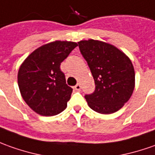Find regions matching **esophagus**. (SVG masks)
I'll use <instances>...</instances> for the list:
<instances>
[{
    "mask_svg": "<svg viewBox=\"0 0 155 155\" xmlns=\"http://www.w3.org/2000/svg\"><path fill=\"white\" fill-rule=\"evenodd\" d=\"M74 89H75L76 91H80V90L81 89V85H80V84L78 83L77 85H76V86H74Z\"/></svg>",
    "mask_w": 155,
    "mask_h": 155,
    "instance_id": "34e87169",
    "label": "esophagus"
}]
</instances>
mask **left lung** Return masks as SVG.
<instances>
[{
  "label": "left lung",
  "instance_id": "obj_1",
  "mask_svg": "<svg viewBox=\"0 0 155 155\" xmlns=\"http://www.w3.org/2000/svg\"><path fill=\"white\" fill-rule=\"evenodd\" d=\"M78 44L95 81V91L85 96L88 106L104 114L117 112L135 88V71L129 57L112 44L98 40H83Z\"/></svg>",
  "mask_w": 155,
  "mask_h": 155
}]
</instances>
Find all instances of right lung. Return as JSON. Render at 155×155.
<instances>
[{
	"label": "right lung",
	"mask_w": 155,
	"mask_h": 155,
	"mask_svg": "<svg viewBox=\"0 0 155 155\" xmlns=\"http://www.w3.org/2000/svg\"><path fill=\"white\" fill-rule=\"evenodd\" d=\"M77 46L76 42L67 41L49 42L32 51L20 65V93L38 114L53 116L67 107L73 90L66 84L60 64Z\"/></svg>",
	"instance_id": "1"
}]
</instances>
